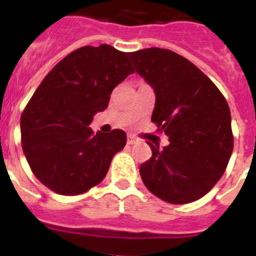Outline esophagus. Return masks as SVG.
<instances>
[{"mask_svg": "<svg viewBox=\"0 0 256 256\" xmlns=\"http://www.w3.org/2000/svg\"><path fill=\"white\" fill-rule=\"evenodd\" d=\"M138 142V138H136L134 136H128V144H134Z\"/></svg>", "mask_w": 256, "mask_h": 256, "instance_id": "esophagus-1", "label": "esophagus"}]
</instances>
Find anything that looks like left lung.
<instances>
[{"label": "left lung", "instance_id": "left-lung-1", "mask_svg": "<svg viewBox=\"0 0 256 256\" xmlns=\"http://www.w3.org/2000/svg\"><path fill=\"white\" fill-rule=\"evenodd\" d=\"M128 58L156 92L152 120L170 142L164 148L148 142L152 156L140 164V178L164 202L198 200L222 178L234 148L226 98L192 62L171 50L150 48Z\"/></svg>", "mask_w": 256, "mask_h": 256}]
</instances>
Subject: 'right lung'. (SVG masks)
<instances>
[{"label": "right lung", "mask_w": 256, "mask_h": 256, "mask_svg": "<svg viewBox=\"0 0 256 256\" xmlns=\"http://www.w3.org/2000/svg\"><path fill=\"white\" fill-rule=\"evenodd\" d=\"M132 73L128 53L104 44L74 50L44 78L22 112L21 144L33 174L48 188L80 195L104 180L126 132L94 134L88 124Z\"/></svg>", "instance_id": "obj_1"}]
</instances>
